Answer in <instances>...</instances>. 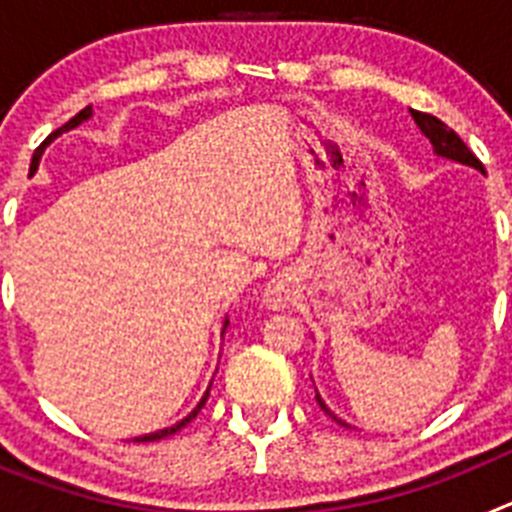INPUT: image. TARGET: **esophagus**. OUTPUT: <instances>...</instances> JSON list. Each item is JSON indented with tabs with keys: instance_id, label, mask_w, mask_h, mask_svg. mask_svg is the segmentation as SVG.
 Instances as JSON below:
<instances>
[{
	"instance_id": "esophagus-1",
	"label": "esophagus",
	"mask_w": 512,
	"mask_h": 512,
	"mask_svg": "<svg viewBox=\"0 0 512 512\" xmlns=\"http://www.w3.org/2000/svg\"><path fill=\"white\" fill-rule=\"evenodd\" d=\"M292 302V287L287 279H271L264 289V307L266 310H284Z\"/></svg>"
}]
</instances>
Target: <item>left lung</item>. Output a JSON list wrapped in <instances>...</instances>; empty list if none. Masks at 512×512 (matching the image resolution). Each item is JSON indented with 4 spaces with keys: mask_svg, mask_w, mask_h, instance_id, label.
I'll return each mask as SVG.
<instances>
[{
    "mask_svg": "<svg viewBox=\"0 0 512 512\" xmlns=\"http://www.w3.org/2000/svg\"><path fill=\"white\" fill-rule=\"evenodd\" d=\"M410 115H413V120H415V125H418V128H420V133H423L425 138L431 140L433 153H436V156L449 158V161H456V164L472 166V169H477V171H482V174H485V166L479 164L477 156H474V153L467 148V143H464V140H461L459 135H456L454 130H451L449 125H446V122H441V120H438V117L425 115V112H418V110H410ZM315 400H318V405H320V408H323L325 415H330V418L336 420V423H341V425H346V428H351V425H348L346 420L338 418V415L333 413V410H330L328 405H325L323 397L315 395Z\"/></svg>",
    "mask_w": 512,
    "mask_h": 512,
    "instance_id": "obj_1",
    "label": "left lung"
}]
</instances>
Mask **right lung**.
I'll return each instance as SVG.
<instances>
[{
  "instance_id": "1",
  "label": "right lung",
  "mask_w": 512,
  "mask_h": 512,
  "mask_svg": "<svg viewBox=\"0 0 512 512\" xmlns=\"http://www.w3.org/2000/svg\"><path fill=\"white\" fill-rule=\"evenodd\" d=\"M89 117H92V107H84V110H81V112H79V115H76V117H71V120H69V122H66V125H63V128H58V130H56V133H53V135H48V140H45V143H51V140H53V138H58V135H61V133H69V130L79 128L81 122H87V120H89ZM228 325H230V320H228V318H225V320H223V330H220V336H223V333H225V328H228ZM210 387H212V382H210ZM210 387H207V392H205V395H202V400H200V402H197V408H194V410H192V413H189V415H187V418H182V420H179V423L169 425V428H161V431H156V433H146V436H138V438H135V443H146V441H158V438L174 436V433H176V431H182L184 425H187V423H192V418H197V413H200V410H202V408H205V402H207V397H210Z\"/></svg>"
}]
</instances>
